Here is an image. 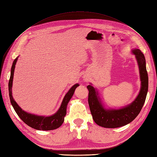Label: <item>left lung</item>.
<instances>
[{
    "instance_id": "left-lung-1",
    "label": "left lung",
    "mask_w": 157,
    "mask_h": 157,
    "mask_svg": "<svg viewBox=\"0 0 157 157\" xmlns=\"http://www.w3.org/2000/svg\"><path fill=\"white\" fill-rule=\"evenodd\" d=\"M132 52L138 63L141 86L138 96L131 104L119 109H106L102 104L97 89L92 84L87 86L89 92L88 101L91 114L95 123L102 127L118 128L130 123L138 116L146 100L148 87L146 60L140 50L135 48Z\"/></svg>"
}]
</instances>
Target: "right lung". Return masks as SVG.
<instances>
[{
  "mask_svg": "<svg viewBox=\"0 0 157 157\" xmlns=\"http://www.w3.org/2000/svg\"><path fill=\"white\" fill-rule=\"evenodd\" d=\"M17 59L18 57L15 59L13 61L10 71V77L9 82V91L10 100L11 105L13 106L15 112L17 113L18 116L21 118V119L23 121L25 124L34 129L40 130V131H51V130L56 129L57 128L60 127L63 123L64 117L66 116L68 103L70 101L72 95H73L76 87H78L79 85L78 84H75V85H73L71 88L70 90L68 91V93L65 94V96H64L58 111L53 114V115L49 117H44L35 115V114L26 113L18 105L17 103L14 100L12 95L13 80L14 77L15 65H16Z\"/></svg>",
  "mask_w": 157,
  "mask_h": 157,
  "instance_id": "right-lung-1",
  "label": "right lung"
}]
</instances>
